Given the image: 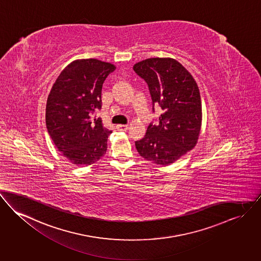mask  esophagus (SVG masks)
I'll return each instance as SVG.
<instances>
[{
	"label": "esophagus",
	"mask_w": 261,
	"mask_h": 261,
	"mask_svg": "<svg viewBox=\"0 0 261 261\" xmlns=\"http://www.w3.org/2000/svg\"><path fill=\"white\" fill-rule=\"evenodd\" d=\"M116 129L118 131H126L128 129V125H124V124H118L116 125Z\"/></svg>",
	"instance_id": "obj_1"
}]
</instances>
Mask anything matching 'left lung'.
<instances>
[{"label": "left lung", "instance_id": "obj_1", "mask_svg": "<svg viewBox=\"0 0 261 261\" xmlns=\"http://www.w3.org/2000/svg\"><path fill=\"white\" fill-rule=\"evenodd\" d=\"M133 70L149 87L153 110L164 113L158 126H148L144 138L136 141L141 156L156 165L169 166L192 150L199 137L202 105L199 89L191 74L172 58H149Z\"/></svg>", "mask_w": 261, "mask_h": 261}]
</instances>
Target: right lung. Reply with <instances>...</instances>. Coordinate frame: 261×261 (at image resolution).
Returning a JSON list of instances; mask_svg holds the SVG:
<instances>
[{
	"mask_svg": "<svg viewBox=\"0 0 261 261\" xmlns=\"http://www.w3.org/2000/svg\"><path fill=\"white\" fill-rule=\"evenodd\" d=\"M115 69L97 59L75 60L62 71L48 95V133L74 165L90 166L107 152L111 131L92 114L101 108L103 82Z\"/></svg>",
	"mask_w": 261,
	"mask_h": 261,
	"instance_id": "add662e5",
	"label": "right lung"
}]
</instances>
